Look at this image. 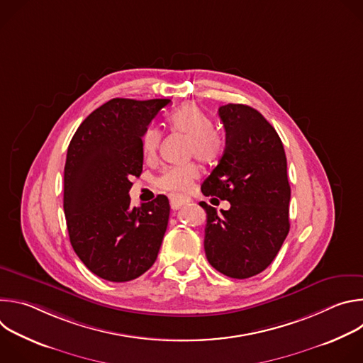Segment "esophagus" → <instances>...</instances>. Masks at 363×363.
I'll list each match as a JSON object with an SVG mask.
<instances>
[{
    "mask_svg": "<svg viewBox=\"0 0 363 363\" xmlns=\"http://www.w3.org/2000/svg\"><path fill=\"white\" fill-rule=\"evenodd\" d=\"M188 202H189L188 198H172V199H171V208H172L174 211H177V210L181 208V206L186 205Z\"/></svg>",
    "mask_w": 363,
    "mask_h": 363,
    "instance_id": "esophagus-1",
    "label": "esophagus"
}]
</instances>
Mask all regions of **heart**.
I'll return each mask as SVG.
<instances>
[{
  "label": "heart",
  "mask_w": 363,
  "mask_h": 363,
  "mask_svg": "<svg viewBox=\"0 0 363 363\" xmlns=\"http://www.w3.org/2000/svg\"><path fill=\"white\" fill-rule=\"evenodd\" d=\"M168 126L172 132L189 138L188 153L205 165L217 162L224 152V138L214 129L213 119L195 103H185L168 115ZM142 150L146 157H153L161 143V132L147 126L142 133ZM198 178L195 165L167 168L158 178V185L172 194H185Z\"/></svg>",
  "instance_id": "heart-1"
}]
</instances>
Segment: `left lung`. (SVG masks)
Segmentation results:
<instances>
[{"mask_svg": "<svg viewBox=\"0 0 363 363\" xmlns=\"http://www.w3.org/2000/svg\"><path fill=\"white\" fill-rule=\"evenodd\" d=\"M218 115L225 149L201 191L231 206L218 216L199 202L206 213L203 248L216 270L248 279L272 264L290 230L287 160L280 136L260 112L228 103Z\"/></svg>", "mask_w": 363, "mask_h": 363, "instance_id": "8db88e82", "label": "left lung"}]
</instances>
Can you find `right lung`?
Masks as SVG:
<instances>
[{
    "instance_id": "right-lung-1",
    "label": "right lung",
    "mask_w": 363,
    "mask_h": 363,
    "mask_svg": "<svg viewBox=\"0 0 363 363\" xmlns=\"http://www.w3.org/2000/svg\"><path fill=\"white\" fill-rule=\"evenodd\" d=\"M169 99H112L91 112L70 140L65 216L72 247L100 279L123 283L155 263L168 227L169 201L130 206V179L142 174V133Z\"/></svg>"
}]
</instances>
